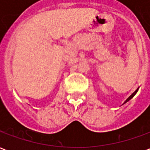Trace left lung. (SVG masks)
<instances>
[{"label":"left lung","mask_w":150,"mask_h":150,"mask_svg":"<svg viewBox=\"0 0 150 150\" xmlns=\"http://www.w3.org/2000/svg\"><path fill=\"white\" fill-rule=\"evenodd\" d=\"M137 91H138V88H137V90H136V91H134V92H133V93H132V94L131 95V96H129V97L128 98V99H127V100H126L125 101V103H126V102H128V101H129V100H131V99H132V98L134 96H135V94H136V93H137Z\"/></svg>","instance_id":"1"}]
</instances>
